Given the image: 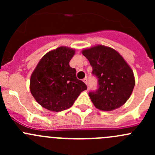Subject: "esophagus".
<instances>
[{
  "instance_id": "1",
  "label": "esophagus",
  "mask_w": 155,
  "mask_h": 155,
  "mask_svg": "<svg viewBox=\"0 0 155 155\" xmlns=\"http://www.w3.org/2000/svg\"><path fill=\"white\" fill-rule=\"evenodd\" d=\"M83 82H85V83L86 84V85H87V78H85V79H83Z\"/></svg>"
}]
</instances>
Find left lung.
<instances>
[{
  "label": "left lung",
  "mask_w": 155,
  "mask_h": 155,
  "mask_svg": "<svg viewBox=\"0 0 155 155\" xmlns=\"http://www.w3.org/2000/svg\"><path fill=\"white\" fill-rule=\"evenodd\" d=\"M97 78L98 87L89 92L95 107L103 111L119 108L129 99L135 85L134 72L113 48L98 46L82 51Z\"/></svg>",
  "instance_id": "1"
}]
</instances>
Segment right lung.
Returning a JSON list of instances; mask_svg holds the SVG:
<instances>
[{
    "label": "right lung",
    "instance_id": "add662e5",
    "mask_svg": "<svg viewBox=\"0 0 155 155\" xmlns=\"http://www.w3.org/2000/svg\"><path fill=\"white\" fill-rule=\"evenodd\" d=\"M75 50L61 46L48 51L32 73L30 90L37 102L45 109L61 112L71 107L87 86L76 78V70L69 62Z\"/></svg>",
    "mask_w": 155,
    "mask_h": 155
}]
</instances>
